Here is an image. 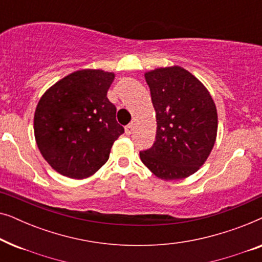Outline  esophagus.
Segmentation results:
<instances>
[{"label":"esophagus","mask_w":262,"mask_h":262,"mask_svg":"<svg viewBox=\"0 0 262 262\" xmlns=\"http://www.w3.org/2000/svg\"><path fill=\"white\" fill-rule=\"evenodd\" d=\"M135 130V125L134 124H128L126 127H125V134H126L127 136H130L132 132H134Z\"/></svg>","instance_id":"1"}]
</instances>
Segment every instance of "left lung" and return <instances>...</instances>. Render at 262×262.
I'll use <instances>...</instances> for the list:
<instances>
[{"mask_svg":"<svg viewBox=\"0 0 262 262\" xmlns=\"http://www.w3.org/2000/svg\"><path fill=\"white\" fill-rule=\"evenodd\" d=\"M156 112L154 145L139 152L142 162L162 180H180L205 163L216 142L218 117L212 96L179 66L146 71Z\"/></svg>","mask_w":262,"mask_h":262,"instance_id":"obj_1","label":"left lung"}]
</instances>
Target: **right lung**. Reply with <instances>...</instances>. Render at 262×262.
I'll list each match as a JSON object with an SVG mask.
<instances>
[{"label": "right lung", "mask_w": 262, "mask_h": 262, "mask_svg": "<svg viewBox=\"0 0 262 262\" xmlns=\"http://www.w3.org/2000/svg\"><path fill=\"white\" fill-rule=\"evenodd\" d=\"M116 77L100 69L74 71L56 82L39 100L34 137L46 162L70 179L95 174L124 134L107 92Z\"/></svg>", "instance_id": "add662e5"}]
</instances>
